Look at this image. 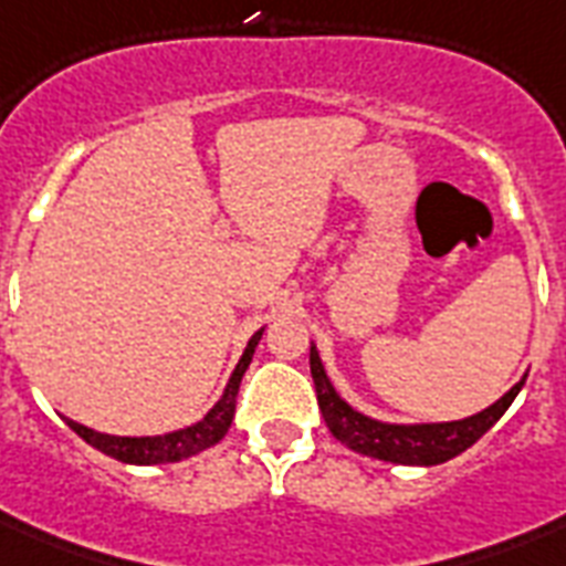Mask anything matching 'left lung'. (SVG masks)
<instances>
[{
	"mask_svg": "<svg viewBox=\"0 0 566 566\" xmlns=\"http://www.w3.org/2000/svg\"><path fill=\"white\" fill-rule=\"evenodd\" d=\"M311 376H314V387H317L323 420H326L328 431L340 443L361 452V455L408 467H434L449 461V458L461 455L464 449L473 447L475 440L491 429L493 422L500 420L502 413L509 411V405L514 402V396L520 394V387L526 381V378H520L517 385L511 387L502 399H496L491 408H484L473 417H464V420L402 426V422L373 420L367 413L355 411L349 402H344L335 385L328 381L317 346H311Z\"/></svg>",
	"mask_w": 566,
	"mask_h": 566,
	"instance_id": "8db88e82",
	"label": "left lung"
}]
</instances>
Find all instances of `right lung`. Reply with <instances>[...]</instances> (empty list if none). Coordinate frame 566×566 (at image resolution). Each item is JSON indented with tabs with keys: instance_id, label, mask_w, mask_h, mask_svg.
<instances>
[{
	"instance_id": "right-lung-1",
	"label": "right lung",
	"mask_w": 566,
	"mask_h": 566,
	"mask_svg": "<svg viewBox=\"0 0 566 566\" xmlns=\"http://www.w3.org/2000/svg\"><path fill=\"white\" fill-rule=\"evenodd\" d=\"M264 335V328L249 337L247 349L240 355L238 367L231 373L229 385L222 390L220 402L213 405L211 411L205 413L202 420L188 426V429L167 431V434H155V438H117V434H102V431H93L87 426L75 420H66V426L78 434L82 440H87L93 449H99L105 455L117 458L123 464H172V461H185L190 455H199L213 443H220L229 431L231 420H234V402H238L240 378L247 373L252 355H255V346Z\"/></svg>"
}]
</instances>
